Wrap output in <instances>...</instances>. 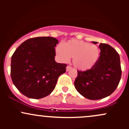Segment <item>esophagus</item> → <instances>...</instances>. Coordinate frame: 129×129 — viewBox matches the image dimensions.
Segmentation results:
<instances>
[{
  "mask_svg": "<svg viewBox=\"0 0 129 129\" xmlns=\"http://www.w3.org/2000/svg\"><path fill=\"white\" fill-rule=\"evenodd\" d=\"M71 69H72V67H71V66H68L67 67H66V71L67 72L69 71Z\"/></svg>",
  "mask_w": 129,
  "mask_h": 129,
  "instance_id": "1",
  "label": "esophagus"
}]
</instances>
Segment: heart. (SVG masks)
Listing matches in <instances>:
<instances>
[{
	"label": "heart",
	"mask_w": 129,
	"mask_h": 129,
	"mask_svg": "<svg viewBox=\"0 0 129 129\" xmlns=\"http://www.w3.org/2000/svg\"><path fill=\"white\" fill-rule=\"evenodd\" d=\"M55 52L59 60L67 62L72 58V63L79 71L91 69L98 61L99 50L94 44L81 40H71L56 47Z\"/></svg>",
	"instance_id": "1"
}]
</instances>
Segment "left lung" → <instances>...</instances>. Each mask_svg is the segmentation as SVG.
<instances>
[{"label":"left lung","instance_id":"8db88e82","mask_svg":"<svg viewBox=\"0 0 129 129\" xmlns=\"http://www.w3.org/2000/svg\"><path fill=\"white\" fill-rule=\"evenodd\" d=\"M99 47L101 53L97 63L89 70L78 71L74 81L77 91L90 100L103 99L111 94L116 89L121 77L118 53L108 44L101 43Z\"/></svg>","mask_w":129,"mask_h":129}]
</instances>
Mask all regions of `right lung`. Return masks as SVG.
<instances>
[{"label":"right lung","instance_id":"1","mask_svg":"<svg viewBox=\"0 0 129 129\" xmlns=\"http://www.w3.org/2000/svg\"><path fill=\"white\" fill-rule=\"evenodd\" d=\"M58 41L53 37H37L22 43L15 50L11 62V77L17 89L31 99L50 94L58 78L67 65L55 60V47Z\"/></svg>","mask_w":129,"mask_h":129}]
</instances>
